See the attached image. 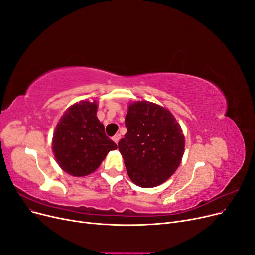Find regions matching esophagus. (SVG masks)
Returning a JSON list of instances; mask_svg holds the SVG:
<instances>
[{
	"label": "esophagus",
	"mask_w": 255,
	"mask_h": 255,
	"mask_svg": "<svg viewBox=\"0 0 255 255\" xmlns=\"http://www.w3.org/2000/svg\"><path fill=\"white\" fill-rule=\"evenodd\" d=\"M120 138H121V135H120V134H116L115 136H113V140H114L116 143H118V142H119Z\"/></svg>",
	"instance_id": "obj_1"
}]
</instances>
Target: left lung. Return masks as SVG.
I'll return each instance as SVG.
<instances>
[{
    "label": "left lung",
    "mask_w": 255,
    "mask_h": 255,
    "mask_svg": "<svg viewBox=\"0 0 255 255\" xmlns=\"http://www.w3.org/2000/svg\"><path fill=\"white\" fill-rule=\"evenodd\" d=\"M127 133L118 143L129 178L151 188L176 171L184 154L181 126L169 111L149 101L131 103L125 118Z\"/></svg>",
    "instance_id": "obj_1"
}]
</instances>
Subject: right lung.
I'll return each mask as SVG.
<instances>
[{"mask_svg": "<svg viewBox=\"0 0 255 255\" xmlns=\"http://www.w3.org/2000/svg\"><path fill=\"white\" fill-rule=\"evenodd\" d=\"M97 103L80 101L70 106L53 133L52 150L63 170L74 177L95 171L117 144L97 118Z\"/></svg>", "mask_w": 255, "mask_h": 255, "instance_id": "right-lung-1", "label": "right lung"}]
</instances>
